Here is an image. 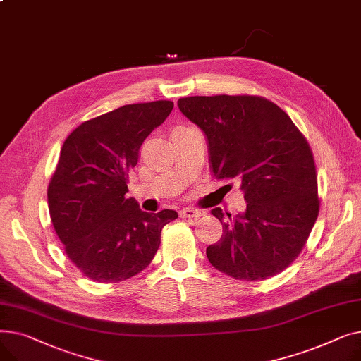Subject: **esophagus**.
Wrapping results in <instances>:
<instances>
[{"label":"esophagus","mask_w":361,"mask_h":361,"mask_svg":"<svg viewBox=\"0 0 361 361\" xmlns=\"http://www.w3.org/2000/svg\"><path fill=\"white\" fill-rule=\"evenodd\" d=\"M180 216L181 218H199L202 216V212L197 209H193V207H185V209L180 211Z\"/></svg>","instance_id":"esophagus-1"}]
</instances>
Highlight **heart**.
Wrapping results in <instances>:
<instances>
[{"label": "heart", "instance_id": "heart-1", "mask_svg": "<svg viewBox=\"0 0 361 361\" xmlns=\"http://www.w3.org/2000/svg\"><path fill=\"white\" fill-rule=\"evenodd\" d=\"M181 130H185V128H178V130H177V131H181Z\"/></svg>", "mask_w": 361, "mask_h": 361}]
</instances>
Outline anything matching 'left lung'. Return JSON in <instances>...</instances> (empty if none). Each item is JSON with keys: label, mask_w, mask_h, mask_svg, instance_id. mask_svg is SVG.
<instances>
[{"label": "left lung", "mask_w": 361, "mask_h": 361, "mask_svg": "<svg viewBox=\"0 0 361 361\" xmlns=\"http://www.w3.org/2000/svg\"><path fill=\"white\" fill-rule=\"evenodd\" d=\"M184 116L207 139L218 180H237L247 202L231 216L212 215L222 235L206 249L211 264L235 279H268L297 259L319 215L312 149L286 111L252 94L178 99Z\"/></svg>", "instance_id": "obj_1"}]
</instances>
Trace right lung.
Listing matches in <instances>:
<instances>
[{
    "instance_id": "1",
    "label": "right lung",
    "mask_w": 361,
    "mask_h": 361,
    "mask_svg": "<svg viewBox=\"0 0 361 361\" xmlns=\"http://www.w3.org/2000/svg\"><path fill=\"white\" fill-rule=\"evenodd\" d=\"M174 108L171 101L124 105L82 123L66 139L48 185L54 230L68 259L94 282L116 283L154 259L164 226L178 214L143 212L126 197L145 139Z\"/></svg>"
}]
</instances>
